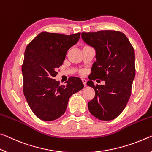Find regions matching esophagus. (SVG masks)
<instances>
[{"instance_id":"obj_1","label":"esophagus","mask_w":152,"mask_h":152,"mask_svg":"<svg viewBox=\"0 0 152 152\" xmlns=\"http://www.w3.org/2000/svg\"><path fill=\"white\" fill-rule=\"evenodd\" d=\"M81 80H82V81H83V85H84V86H86V83H87V80L86 79H81Z\"/></svg>"}]
</instances>
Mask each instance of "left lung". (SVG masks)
<instances>
[{
    "label": "left lung",
    "instance_id": "obj_1",
    "mask_svg": "<svg viewBox=\"0 0 152 152\" xmlns=\"http://www.w3.org/2000/svg\"><path fill=\"white\" fill-rule=\"evenodd\" d=\"M83 41L96 50V61L87 85L95 90L88 102L90 113L101 121H111L120 115L131 95L135 76V51L123 33L114 30L82 32ZM104 80V86H94L92 80Z\"/></svg>",
    "mask_w": 152,
    "mask_h": 152
}]
</instances>
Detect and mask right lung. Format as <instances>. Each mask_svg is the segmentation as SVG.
<instances>
[{
  "label": "right lung",
  "instance_id": "add662e5",
  "mask_svg": "<svg viewBox=\"0 0 152 152\" xmlns=\"http://www.w3.org/2000/svg\"><path fill=\"white\" fill-rule=\"evenodd\" d=\"M80 35L43 31L26 47L21 68L23 91L31 110L42 121L61 117L69 98L83 88L81 79L76 77H69L64 86L54 79L66 52L79 41Z\"/></svg>",
  "mask_w": 152,
  "mask_h": 152
}]
</instances>
